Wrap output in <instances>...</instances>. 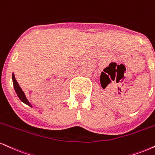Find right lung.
<instances>
[{"mask_svg":"<svg viewBox=\"0 0 155 155\" xmlns=\"http://www.w3.org/2000/svg\"><path fill=\"white\" fill-rule=\"evenodd\" d=\"M12 80H13V84H14L15 92H16V94H17V96L18 97V98L20 99V100H21L22 102H24V103H25L26 105L30 106L31 107H32V105H31V104L29 103V102L28 101L27 97H26L25 94H24V92L22 91L21 88L20 87V86L18 85V84L17 81H16V79H15V76L14 73H13L12 74Z\"/></svg>","mask_w":155,"mask_h":155,"instance_id":"1","label":"right lung"}]
</instances>
